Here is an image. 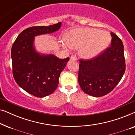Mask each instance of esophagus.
I'll use <instances>...</instances> for the list:
<instances>
[{"label":"esophagus","mask_w":135,"mask_h":135,"mask_svg":"<svg viewBox=\"0 0 135 135\" xmlns=\"http://www.w3.org/2000/svg\"><path fill=\"white\" fill-rule=\"evenodd\" d=\"M71 60L74 61L77 60V56H75V55H73V56H71Z\"/></svg>","instance_id":"obj_1"}]
</instances>
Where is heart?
I'll return each mask as SVG.
<instances>
[{"mask_svg": "<svg viewBox=\"0 0 135 135\" xmlns=\"http://www.w3.org/2000/svg\"><path fill=\"white\" fill-rule=\"evenodd\" d=\"M66 40L69 47L80 48L79 54L82 58L89 60L98 56L108 48L111 37L106 31L94 28H79L69 31Z\"/></svg>", "mask_w": 135, "mask_h": 135, "instance_id": "heart-1", "label": "heart"}]
</instances>
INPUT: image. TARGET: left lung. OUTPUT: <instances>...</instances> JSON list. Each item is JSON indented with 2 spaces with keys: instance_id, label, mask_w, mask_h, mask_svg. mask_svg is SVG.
I'll return each mask as SVG.
<instances>
[{
  "instance_id": "left-lung-1",
  "label": "left lung",
  "mask_w": 135,
  "mask_h": 135,
  "mask_svg": "<svg viewBox=\"0 0 135 135\" xmlns=\"http://www.w3.org/2000/svg\"><path fill=\"white\" fill-rule=\"evenodd\" d=\"M110 46L99 56L91 60H80L79 85L84 92L94 97L110 93L125 73L122 41L114 32H110Z\"/></svg>"
}]
</instances>
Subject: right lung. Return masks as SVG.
Segmentation results:
<instances>
[{
  "label": "right lung",
  "mask_w": 135,
  "mask_h": 135,
  "mask_svg": "<svg viewBox=\"0 0 135 135\" xmlns=\"http://www.w3.org/2000/svg\"><path fill=\"white\" fill-rule=\"evenodd\" d=\"M61 23L49 26H33L20 33L11 51L13 75L20 87L36 97H47L55 91L59 77L69 58L40 54L35 49V37L57 31Z\"/></svg>",
  "instance_id": "obj_1"
}]
</instances>
